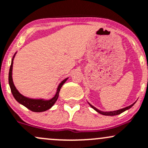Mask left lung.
I'll return each instance as SVG.
<instances>
[{
  "label": "left lung",
  "mask_w": 148,
  "mask_h": 148,
  "mask_svg": "<svg viewBox=\"0 0 148 148\" xmlns=\"http://www.w3.org/2000/svg\"><path fill=\"white\" fill-rule=\"evenodd\" d=\"M134 104H135V103H134V104H132V105H130V106L126 107V108H123V109H121V110H116V111H113V112H102V111H100V110H98V109L95 108V107H93V106H92V105H90V103H89V105H90V106L91 107V108H92V109H94V110H95V111H97L98 113L101 114H103V115H106V116H115V115L119 114L124 112L126 111V110H129V109L131 108V107H132L133 105H134Z\"/></svg>",
  "instance_id": "1"
}]
</instances>
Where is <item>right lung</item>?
<instances>
[{
	"label": "right lung",
	"instance_id": "add662e5",
	"mask_svg": "<svg viewBox=\"0 0 148 148\" xmlns=\"http://www.w3.org/2000/svg\"><path fill=\"white\" fill-rule=\"evenodd\" d=\"M13 57V58H14ZM12 64H13V59H12V63H11L10 68L9 71V77H8V80H9V84L10 87L11 92H12V95H13L14 98L17 100L18 103H19L22 105H23L24 107L28 108L31 111L35 112H44L46 110H49V109L54 105L55 103L57 101L59 95L60 90L61 87L62 86L63 84L65 83V82L67 80V78L63 80L62 82L60 83L59 86L58 88V90L56 95L54 98L50 99L49 100H36V99H30L26 97L23 96L21 95L18 92V90L16 89L15 86H14L13 82H12Z\"/></svg>",
	"mask_w": 148,
	"mask_h": 148
}]
</instances>
